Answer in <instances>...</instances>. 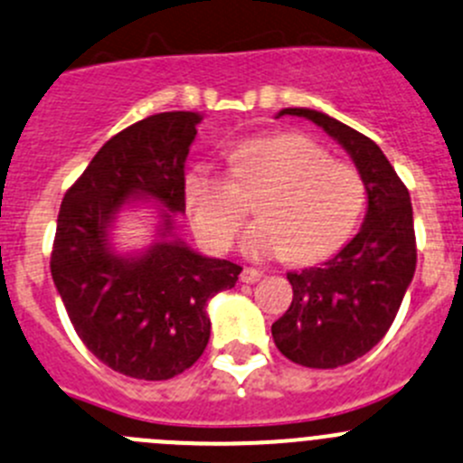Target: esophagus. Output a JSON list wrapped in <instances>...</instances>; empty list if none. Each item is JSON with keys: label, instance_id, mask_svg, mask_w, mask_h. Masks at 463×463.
<instances>
[{"label": "esophagus", "instance_id": "34e87169", "mask_svg": "<svg viewBox=\"0 0 463 463\" xmlns=\"http://www.w3.org/2000/svg\"><path fill=\"white\" fill-rule=\"evenodd\" d=\"M263 272H259L257 268H243V272H241V281H245V284H254V281L261 279Z\"/></svg>", "mask_w": 463, "mask_h": 463}]
</instances>
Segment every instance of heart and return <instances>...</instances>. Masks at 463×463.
<instances>
[{
    "label": "heart",
    "mask_w": 463,
    "mask_h": 463,
    "mask_svg": "<svg viewBox=\"0 0 463 463\" xmlns=\"http://www.w3.org/2000/svg\"><path fill=\"white\" fill-rule=\"evenodd\" d=\"M234 173L239 182L211 165H195L184 177V200L202 241L227 250L250 211L241 188L270 184L257 204L261 218L241 241L250 259L290 257L302 266L329 259L354 234L366 206L359 170L332 161L323 145L298 131L241 140Z\"/></svg>",
    "instance_id": "obj_1"
}]
</instances>
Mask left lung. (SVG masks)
<instances>
[{"instance_id": "1", "label": "left lung", "mask_w": 463, "mask_h": 463, "mask_svg": "<svg viewBox=\"0 0 463 463\" xmlns=\"http://www.w3.org/2000/svg\"><path fill=\"white\" fill-rule=\"evenodd\" d=\"M332 136L366 184V215L350 243L332 259L286 272L293 302L272 323L286 359L307 368H338L377 345L393 325L416 272V236L409 191L368 136L314 109H281Z\"/></svg>"}]
</instances>
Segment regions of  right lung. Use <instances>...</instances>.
<instances>
[{
  "mask_svg": "<svg viewBox=\"0 0 463 463\" xmlns=\"http://www.w3.org/2000/svg\"><path fill=\"white\" fill-rule=\"evenodd\" d=\"M202 113H156L113 136L65 193L56 220L52 279L83 345L136 380L191 368L211 336L206 305L234 288L243 268L204 257L177 236L186 213L184 165ZM149 201L157 227L143 250L117 248V220Z\"/></svg>",
  "mask_w": 463,
  "mask_h": 463,
  "instance_id": "add662e5",
  "label": "right lung"
}]
</instances>
